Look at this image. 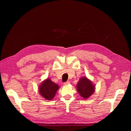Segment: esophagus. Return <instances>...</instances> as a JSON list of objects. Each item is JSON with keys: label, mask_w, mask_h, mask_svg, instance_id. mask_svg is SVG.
Returning <instances> with one entry per match:
<instances>
[{"label": "esophagus", "mask_w": 131, "mask_h": 131, "mask_svg": "<svg viewBox=\"0 0 131 131\" xmlns=\"http://www.w3.org/2000/svg\"><path fill=\"white\" fill-rule=\"evenodd\" d=\"M70 84V82L69 81H67L64 82V85L67 86V85H69Z\"/></svg>", "instance_id": "obj_1"}]
</instances>
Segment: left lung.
I'll return each instance as SVG.
<instances>
[{"instance_id": "obj_1", "label": "left lung", "mask_w": 131, "mask_h": 131, "mask_svg": "<svg viewBox=\"0 0 131 131\" xmlns=\"http://www.w3.org/2000/svg\"><path fill=\"white\" fill-rule=\"evenodd\" d=\"M78 92L81 97L84 99H88L94 93L95 90L94 85L92 81L86 77H82L79 80L77 85Z\"/></svg>"}]
</instances>
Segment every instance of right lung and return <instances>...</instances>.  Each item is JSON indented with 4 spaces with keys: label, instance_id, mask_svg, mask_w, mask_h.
<instances>
[{
    "label": "right lung",
    "instance_id": "right-lung-1",
    "mask_svg": "<svg viewBox=\"0 0 131 131\" xmlns=\"http://www.w3.org/2000/svg\"><path fill=\"white\" fill-rule=\"evenodd\" d=\"M59 89V86L47 78L43 81L39 87V92L41 96L46 100H52L54 98L57 90Z\"/></svg>",
    "mask_w": 131,
    "mask_h": 131
}]
</instances>
